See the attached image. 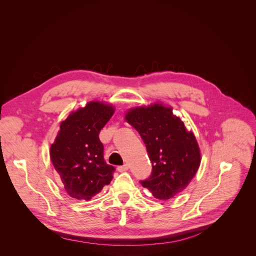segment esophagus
<instances>
[{"instance_id": "34e87169", "label": "esophagus", "mask_w": 256, "mask_h": 256, "mask_svg": "<svg viewBox=\"0 0 256 256\" xmlns=\"http://www.w3.org/2000/svg\"><path fill=\"white\" fill-rule=\"evenodd\" d=\"M128 170V164H124V166H118V172H126Z\"/></svg>"}]
</instances>
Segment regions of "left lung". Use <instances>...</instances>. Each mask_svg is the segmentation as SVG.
Here are the masks:
<instances>
[{
    "label": "left lung",
    "mask_w": 256,
    "mask_h": 256,
    "mask_svg": "<svg viewBox=\"0 0 256 256\" xmlns=\"http://www.w3.org/2000/svg\"><path fill=\"white\" fill-rule=\"evenodd\" d=\"M124 120L134 128L148 150L152 172L140 181L156 199L168 200L183 192L201 164V150L193 132L162 102L130 108Z\"/></svg>",
    "instance_id": "1"
}]
</instances>
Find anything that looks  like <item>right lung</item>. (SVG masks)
Here are the masks:
<instances>
[{
    "mask_svg": "<svg viewBox=\"0 0 256 256\" xmlns=\"http://www.w3.org/2000/svg\"><path fill=\"white\" fill-rule=\"evenodd\" d=\"M114 110L112 104L92 100L60 124L50 158L62 187L74 199L90 201L114 178V168L104 158L98 134Z\"/></svg>",
    "mask_w": 256,
    "mask_h": 256,
    "instance_id": "add662e5",
    "label": "right lung"
}]
</instances>
